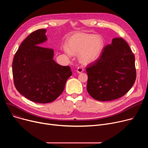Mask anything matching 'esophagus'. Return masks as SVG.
Here are the masks:
<instances>
[{"mask_svg":"<svg viewBox=\"0 0 148 148\" xmlns=\"http://www.w3.org/2000/svg\"><path fill=\"white\" fill-rule=\"evenodd\" d=\"M83 71H84V69H83V68L82 67V66H79L78 68H77V72L78 73H82Z\"/></svg>","mask_w":148,"mask_h":148,"instance_id":"1","label":"esophagus"}]
</instances>
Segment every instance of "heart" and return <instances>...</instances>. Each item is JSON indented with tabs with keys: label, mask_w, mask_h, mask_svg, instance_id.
Returning <instances> with one entry per match:
<instances>
[{
	"label": "heart",
	"mask_w": 148,
	"mask_h": 148,
	"mask_svg": "<svg viewBox=\"0 0 148 148\" xmlns=\"http://www.w3.org/2000/svg\"><path fill=\"white\" fill-rule=\"evenodd\" d=\"M103 47L104 42L101 37L79 33L69 39L64 51L68 56L79 53L78 57L81 63L88 64L99 58Z\"/></svg>",
	"instance_id": "1"
}]
</instances>
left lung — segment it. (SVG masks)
Instances as JSON below:
<instances>
[{
    "mask_svg": "<svg viewBox=\"0 0 148 148\" xmlns=\"http://www.w3.org/2000/svg\"><path fill=\"white\" fill-rule=\"evenodd\" d=\"M89 94L101 101L119 98L129 91L136 79L135 57L127 42L114 38L103 48L99 58L86 68Z\"/></svg>",
    "mask_w": 148,
    "mask_h": 148,
    "instance_id": "obj_1",
    "label": "left lung"
}]
</instances>
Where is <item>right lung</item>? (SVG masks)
<instances>
[{"mask_svg": "<svg viewBox=\"0 0 148 148\" xmlns=\"http://www.w3.org/2000/svg\"><path fill=\"white\" fill-rule=\"evenodd\" d=\"M46 30L38 29L29 35L15 53L12 62L14 83L22 95L33 102L49 103L64 91L72 75L69 66L53 60L52 49L41 46L47 40Z\"/></svg>", "mask_w": 148, "mask_h": 148, "instance_id": "add662e5", "label": "right lung"}]
</instances>
